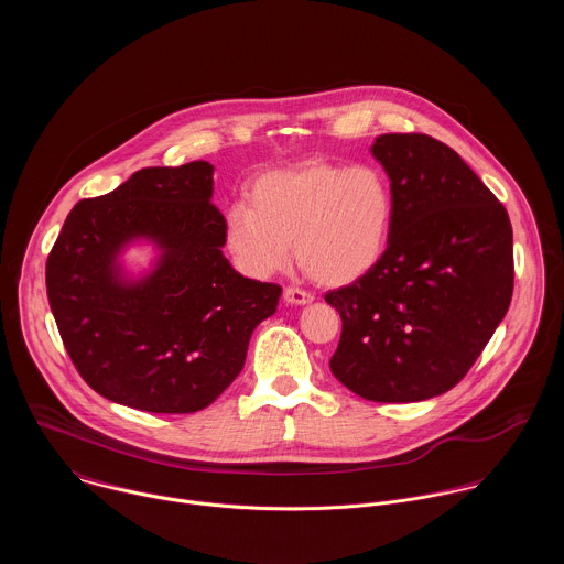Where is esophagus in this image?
<instances>
[{"mask_svg": "<svg viewBox=\"0 0 564 564\" xmlns=\"http://www.w3.org/2000/svg\"><path fill=\"white\" fill-rule=\"evenodd\" d=\"M283 299L290 303V305H305L312 301V294L301 290V288H285L283 292Z\"/></svg>", "mask_w": 564, "mask_h": 564, "instance_id": "34e87169", "label": "esophagus"}]
</instances>
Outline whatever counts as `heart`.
Listing matches in <instances>:
<instances>
[{"label": "heart", "mask_w": 564, "mask_h": 564, "mask_svg": "<svg viewBox=\"0 0 564 564\" xmlns=\"http://www.w3.org/2000/svg\"><path fill=\"white\" fill-rule=\"evenodd\" d=\"M394 223L390 178L377 165L305 160L261 174L250 205L227 212L225 246L240 272L268 279L294 254L326 285H350L383 259Z\"/></svg>", "instance_id": "1"}]
</instances>
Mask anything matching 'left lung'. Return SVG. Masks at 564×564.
Here are the masks:
<instances>
[{
  "label": "left lung",
  "mask_w": 564,
  "mask_h": 564,
  "mask_svg": "<svg viewBox=\"0 0 564 564\" xmlns=\"http://www.w3.org/2000/svg\"><path fill=\"white\" fill-rule=\"evenodd\" d=\"M370 151L394 223L379 265L326 294L341 316L330 370L364 399L404 404L459 383L494 337L513 294V229L448 144L383 133Z\"/></svg>",
  "instance_id": "1"
}]
</instances>
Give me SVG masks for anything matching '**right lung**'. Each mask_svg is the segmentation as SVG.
<instances>
[{"label": "right lung", "instance_id": "add662e5", "mask_svg": "<svg viewBox=\"0 0 564 564\" xmlns=\"http://www.w3.org/2000/svg\"><path fill=\"white\" fill-rule=\"evenodd\" d=\"M214 167H147L79 200L46 261V294L64 348L98 394L147 413H196L243 370L250 337L281 285L238 274L223 257ZM135 237L161 250L142 280L117 254Z\"/></svg>", "mask_w": 564, "mask_h": 564}]
</instances>
